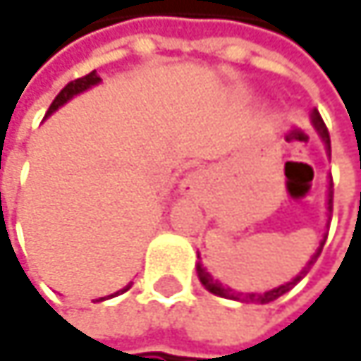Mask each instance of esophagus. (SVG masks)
I'll use <instances>...</instances> for the list:
<instances>
[{"label":"esophagus","instance_id":"obj_1","mask_svg":"<svg viewBox=\"0 0 361 361\" xmlns=\"http://www.w3.org/2000/svg\"><path fill=\"white\" fill-rule=\"evenodd\" d=\"M205 171H195V173H190L188 177H186V182H184V188L186 190H190V192H195V190H199L201 186H203V182H205Z\"/></svg>","mask_w":361,"mask_h":361}]
</instances>
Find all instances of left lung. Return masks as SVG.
I'll use <instances>...</instances> for the list:
<instances>
[{
	"label": "left lung",
	"mask_w": 361,
	"mask_h": 361,
	"mask_svg": "<svg viewBox=\"0 0 361 361\" xmlns=\"http://www.w3.org/2000/svg\"><path fill=\"white\" fill-rule=\"evenodd\" d=\"M313 124H315V128H317V133L322 135V139L326 141V145H328V149H330V133H328V128H326V122L322 120V116H319V111L317 109H313ZM332 199H334V190H332V184H330V188H328V212H332ZM324 243H326V237H324V241L319 243V250L313 254V258L309 260V264L300 271V275H296L292 281H288L286 286H279V288H275V290H269V292H264V294H243V292H237V290H231V288H226V286H222L218 279H214L209 273H207V269L199 262L197 264V271H199V279H201V283L212 292V294H216V296H222V298H231V300H239V302H260V305H267V302H273V300H277L279 296H283L286 292H290L307 273H309V269L317 262V258H319V254H322V250H324Z\"/></svg>",
	"instance_id": "8db88e82"
}]
</instances>
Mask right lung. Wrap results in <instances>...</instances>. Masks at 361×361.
I'll list each match as a JSON object with an SVG mask.
<instances>
[{
	"label": "right lung",
	"instance_id": "add662e5",
	"mask_svg": "<svg viewBox=\"0 0 361 361\" xmlns=\"http://www.w3.org/2000/svg\"><path fill=\"white\" fill-rule=\"evenodd\" d=\"M101 82V78L97 75V71H90V73H86L84 78H78V80H73V82H69L56 97H54V101L50 103V107H48V114L46 116H50L52 111H56L61 105H65L71 97H75V94H80V92H84V90H88L90 86H94V84H99ZM133 283H128L126 288H122V290H118L116 294H122V292H126L128 288H130ZM116 294H111V296H116ZM99 300H105V298H99Z\"/></svg>",
	"mask_w": 361,
	"mask_h": 361
}]
</instances>
